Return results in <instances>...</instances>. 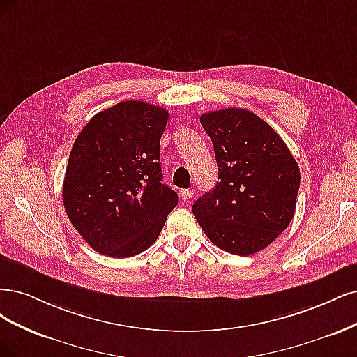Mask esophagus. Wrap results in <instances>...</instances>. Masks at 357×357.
Here are the masks:
<instances>
[{"instance_id": "1", "label": "esophagus", "mask_w": 357, "mask_h": 357, "mask_svg": "<svg viewBox=\"0 0 357 357\" xmlns=\"http://www.w3.org/2000/svg\"><path fill=\"white\" fill-rule=\"evenodd\" d=\"M179 197L182 202H188L191 197H194V190H181L179 191Z\"/></svg>"}]
</instances>
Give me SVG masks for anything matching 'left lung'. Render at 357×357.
Masks as SVG:
<instances>
[{
    "mask_svg": "<svg viewBox=\"0 0 357 357\" xmlns=\"http://www.w3.org/2000/svg\"><path fill=\"white\" fill-rule=\"evenodd\" d=\"M200 123L212 139L220 181L192 213L218 248L257 254L291 224L300 167L282 137L249 109L206 112Z\"/></svg>",
    "mask_w": 357,
    "mask_h": 357,
    "instance_id": "8db88e82",
    "label": "left lung"
}]
</instances>
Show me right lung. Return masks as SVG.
<instances>
[{
    "label": "right lung",
    "instance_id": "obj_1",
    "mask_svg": "<svg viewBox=\"0 0 357 357\" xmlns=\"http://www.w3.org/2000/svg\"><path fill=\"white\" fill-rule=\"evenodd\" d=\"M169 112L141 100L98 112L73 145L63 206L91 249L112 258L146 250L162 233L178 194L163 183L160 139Z\"/></svg>",
    "mask_w": 357,
    "mask_h": 357
}]
</instances>
